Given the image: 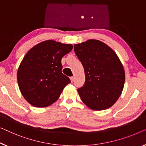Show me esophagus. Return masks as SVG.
Listing matches in <instances>:
<instances>
[{
  "label": "esophagus",
  "mask_w": 146,
  "mask_h": 146,
  "mask_svg": "<svg viewBox=\"0 0 146 146\" xmlns=\"http://www.w3.org/2000/svg\"><path fill=\"white\" fill-rule=\"evenodd\" d=\"M70 79H71V82H73L74 81V77H70Z\"/></svg>",
  "instance_id": "esophagus-1"
}]
</instances>
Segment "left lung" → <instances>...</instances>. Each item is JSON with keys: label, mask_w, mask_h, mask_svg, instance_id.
<instances>
[{"label": "left lung", "mask_w": 146, "mask_h": 146, "mask_svg": "<svg viewBox=\"0 0 146 146\" xmlns=\"http://www.w3.org/2000/svg\"><path fill=\"white\" fill-rule=\"evenodd\" d=\"M74 51L85 73L84 84L77 89L82 101L93 110L111 107L121 96L125 80L118 56L105 43L94 39L75 44Z\"/></svg>", "instance_id": "obj_1"}]
</instances>
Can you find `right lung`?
<instances>
[{
    "mask_svg": "<svg viewBox=\"0 0 146 146\" xmlns=\"http://www.w3.org/2000/svg\"><path fill=\"white\" fill-rule=\"evenodd\" d=\"M73 45L52 40L43 41L30 49L17 70L18 86L24 98L36 108L47 107L59 98L71 80L62 72L61 60Z\"/></svg>",
    "mask_w": 146,
    "mask_h": 146,
    "instance_id": "add662e5",
    "label": "right lung"
}]
</instances>
